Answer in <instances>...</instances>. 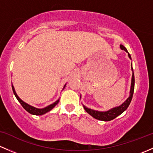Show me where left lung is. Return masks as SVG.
<instances>
[{"label":"left lung","mask_w":153,"mask_h":153,"mask_svg":"<svg viewBox=\"0 0 153 153\" xmlns=\"http://www.w3.org/2000/svg\"><path fill=\"white\" fill-rule=\"evenodd\" d=\"M120 48L122 50H124L126 52H127V50L123 45H120ZM128 56L130 59H131V56H130V53H128ZM131 70L133 72V74H132V79H131V85H130V95L129 97L127 99L122 105H119V106H116L115 108H111V109L108 110L107 111H95V110L91 109V108H88L86 106L83 105V108H84L85 111L88 114L91 115L92 117H94V119H98V120L104 121V122H108V121H111L113 119H114L115 118H116L117 116H119V115L122 114L123 112H124L127 109V108L130 105V102H131L132 98H133V92H134V87H135V77H134V73H133V65L131 64ZM81 98V97H80Z\"/></svg>","instance_id":"left-lung-1"}]
</instances>
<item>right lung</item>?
I'll use <instances>...</instances> for the list:
<instances>
[{
	"instance_id": "1",
	"label": "right lung",
	"mask_w": 153,
	"mask_h": 153,
	"mask_svg": "<svg viewBox=\"0 0 153 153\" xmlns=\"http://www.w3.org/2000/svg\"><path fill=\"white\" fill-rule=\"evenodd\" d=\"M65 85H66V84L64 85L62 90L65 88ZM12 91H13V93H14V94H15V97H16L17 100H18V102H20V105L23 106V108H24L26 111L29 112V113H31V114H32V115H36V116H41V115H43V114H45V113H48V112L51 111V110H52L53 108H54L56 105H57L58 102H59V100H56V102H54L53 103L51 104V105H49L48 106L45 107V108H35V107L31 106V105H29V104L26 103V102H25L24 101L22 100L21 99L18 97V94H17V93H16V91H15V88H14L13 85H12Z\"/></svg>"
}]
</instances>
